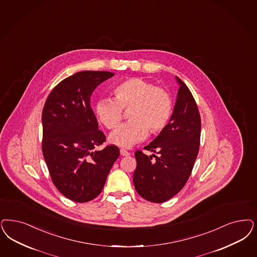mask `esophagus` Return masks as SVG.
<instances>
[{
	"mask_svg": "<svg viewBox=\"0 0 257 257\" xmlns=\"http://www.w3.org/2000/svg\"><path fill=\"white\" fill-rule=\"evenodd\" d=\"M119 153H120V156H123V157H127L130 155V153L128 151L124 150V149H120Z\"/></svg>",
	"mask_w": 257,
	"mask_h": 257,
	"instance_id": "1",
	"label": "esophagus"
}]
</instances>
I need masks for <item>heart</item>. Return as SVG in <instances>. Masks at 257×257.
Returning a JSON list of instances; mask_svg holds the SVG:
<instances>
[{
  "label": "heart",
  "mask_w": 257,
  "mask_h": 257,
  "mask_svg": "<svg viewBox=\"0 0 257 257\" xmlns=\"http://www.w3.org/2000/svg\"><path fill=\"white\" fill-rule=\"evenodd\" d=\"M113 98H100L95 107L97 119L107 129L116 128L128 111L129 122L109 136V142L129 148L145 140L150 131L160 133L172 113V99L164 89L140 78H133L113 89Z\"/></svg>",
  "instance_id": "heart-1"
}]
</instances>
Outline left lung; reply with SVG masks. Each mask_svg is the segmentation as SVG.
<instances>
[{"label":"left lung","mask_w":257,"mask_h":257,"mask_svg":"<svg viewBox=\"0 0 257 257\" xmlns=\"http://www.w3.org/2000/svg\"><path fill=\"white\" fill-rule=\"evenodd\" d=\"M178 83L177 100L168 124L144 149L158 154L151 156L137 151V168L133 181L144 199L161 203L177 195L191 176L199 150L201 120L195 98L186 84Z\"/></svg>","instance_id":"left-lung-1"}]
</instances>
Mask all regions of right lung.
<instances>
[{"mask_svg": "<svg viewBox=\"0 0 257 257\" xmlns=\"http://www.w3.org/2000/svg\"><path fill=\"white\" fill-rule=\"evenodd\" d=\"M115 74L81 71L62 80L51 91L42 115L43 154L54 185L72 201L83 203L102 191L119 149L95 148L105 142L98 130L90 97Z\"/></svg>", "mask_w": 257, "mask_h": 257, "instance_id": "obj_1", "label": "right lung"}]
</instances>
